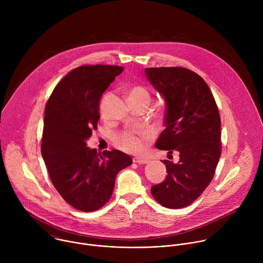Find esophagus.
I'll return each instance as SVG.
<instances>
[{
	"label": "esophagus",
	"instance_id": "1",
	"mask_svg": "<svg viewBox=\"0 0 263 263\" xmlns=\"http://www.w3.org/2000/svg\"><path fill=\"white\" fill-rule=\"evenodd\" d=\"M133 162L134 163H138V164H145L147 162L146 159H143V158H139V157H135L133 158Z\"/></svg>",
	"mask_w": 263,
	"mask_h": 263
}]
</instances>
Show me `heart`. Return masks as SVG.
<instances>
[{"label":"heart","mask_w":263,"mask_h":263,"mask_svg":"<svg viewBox=\"0 0 263 263\" xmlns=\"http://www.w3.org/2000/svg\"><path fill=\"white\" fill-rule=\"evenodd\" d=\"M128 100L130 104L147 105L151 102V93L142 85H134L128 92ZM117 143L120 147L130 153H138L143 148V138L131 131L121 133L117 138Z\"/></svg>","instance_id":"obj_1"}]
</instances>
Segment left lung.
<instances>
[{"label": "left lung", "instance_id": "obj_1", "mask_svg": "<svg viewBox=\"0 0 263 263\" xmlns=\"http://www.w3.org/2000/svg\"><path fill=\"white\" fill-rule=\"evenodd\" d=\"M145 74L164 98L165 129L155 145L179 153V162L163 160L165 180L152 186L162 206L179 209L191 205L211 182L221 154L220 118L213 95L195 71L184 67H148Z\"/></svg>", "mask_w": 263, "mask_h": 263}]
</instances>
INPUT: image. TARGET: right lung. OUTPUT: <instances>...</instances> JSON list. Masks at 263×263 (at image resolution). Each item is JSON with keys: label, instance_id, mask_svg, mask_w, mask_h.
Masks as SVG:
<instances>
[{"label": "right lung", "instance_id": "obj_1", "mask_svg": "<svg viewBox=\"0 0 263 263\" xmlns=\"http://www.w3.org/2000/svg\"><path fill=\"white\" fill-rule=\"evenodd\" d=\"M124 70L118 65H82L57 84L46 105L42 154L51 181L73 208L91 212L111 198L118 173L132 164L119 151L86 146L100 120V100Z\"/></svg>", "mask_w": 263, "mask_h": 263}]
</instances>
